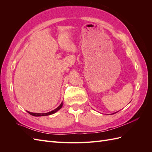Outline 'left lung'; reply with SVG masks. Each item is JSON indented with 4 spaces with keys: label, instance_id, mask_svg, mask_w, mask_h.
<instances>
[{
    "label": "left lung",
    "instance_id": "8db88e82",
    "mask_svg": "<svg viewBox=\"0 0 152 152\" xmlns=\"http://www.w3.org/2000/svg\"><path fill=\"white\" fill-rule=\"evenodd\" d=\"M115 113H116V112H115ZM113 114H114V113H113Z\"/></svg>",
    "mask_w": 152,
    "mask_h": 152
}]
</instances>
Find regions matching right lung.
Instances as JSON below:
<instances>
[{"label": "right lung", "mask_w": 152, "mask_h": 152, "mask_svg": "<svg viewBox=\"0 0 152 152\" xmlns=\"http://www.w3.org/2000/svg\"><path fill=\"white\" fill-rule=\"evenodd\" d=\"M63 107V102L59 104V106H58V107L54 109L53 110H52V111L50 112H49L48 113H32V112H28V113L29 114H30L31 115H33V116H35V117H40V116H47V115H52V114H54L56 112H57L59 110H60Z\"/></svg>", "instance_id": "right-lung-1"}]
</instances>
